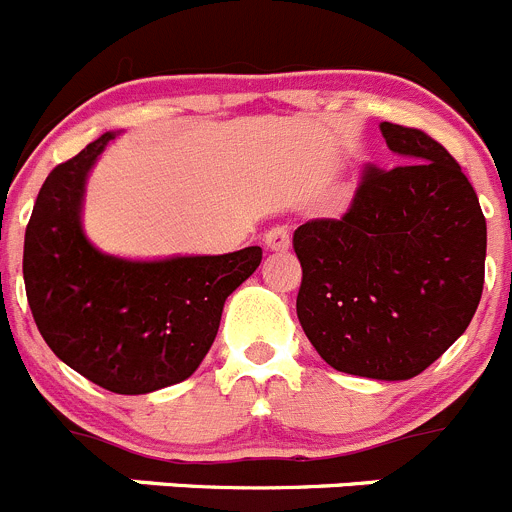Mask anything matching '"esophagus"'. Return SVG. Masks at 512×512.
Masks as SVG:
<instances>
[{
    "label": "esophagus",
    "instance_id": "1",
    "mask_svg": "<svg viewBox=\"0 0 512 512\" xmlns=\"http://www.w3.org/2000/svg\"><path fill=\"white\" fill-rule=\"evenodd\" d=\"M265 245L270 247V250H288L290 247V229L285 227V224H275V227H270L265 232Z\"/></svg>",
    "mask_w": 512,
    "mask_h": 512
}]
</instances>
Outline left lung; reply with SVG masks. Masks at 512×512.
Wrapping results in <instances>:
<instances>
[{"mask_svg": "<svg viewBox=\"0 0 512 512\" xmlns=\"http://www.w3.org/2000/svg\"><path fill=\"white\" fill-rule=\"evenodd\" d=\"M401 164H366L336 219L293 234L303 267L298 318L336 371L401 381L422 374L470 326L485 283L487 224L450 151L381 123Z\"/></svg>", "mask_w": 512, "mask_h": 512, "instance_id": "8db88e82", "label": "left lung"}]
</instances>
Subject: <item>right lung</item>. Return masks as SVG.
Wrapping results in <instances>:
<instances>
[{"label": "right lung", "mask_w": 512, "mask_h": 512, "mask_svg": "<svg viewBox=\"0 0 512 512\" xmlns=\"http://www.w3.org/2000/svg\"><path fill=\"white\" fill-rule=\"evenodd\" d=\"M111 138L103 133L50 171L27 222L22 272L32 318L60 361L113 394H148L197 371L224 300L257 270L262 250L159 262L95 250L80 199Z\"/></svg>", "instance_id": "add662e5"}]
</instances>
